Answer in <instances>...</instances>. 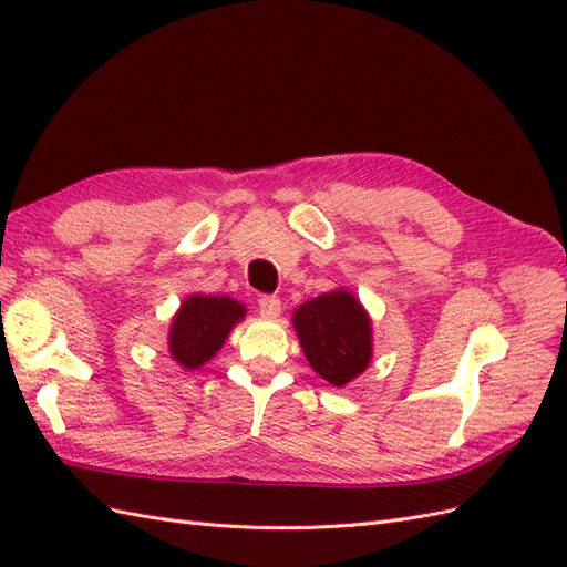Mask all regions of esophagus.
<instances>
[{
    "label": "esophagus",
    "mask_w": 567,
    "mask_h": 567,
    "mask_svg": "<svg viewBox=\"0 0 567 567\" xmlns=\"http://www.w3.org/2000/svg\"><path fill=\"white\" fill-rule=\"evenodd\" d=\"M258 307H260V317L262 319H277V317H280V311H282L280 297H270V295L260 297L258 299Z\"/></svg>",
    "instance_id": "1"
}]
</instances>
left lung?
<instances>
[{
    "instance_id": "left-lung-1",
    "label": "left lung",
    "mask_w": 567,
    "mask_h": 567,
    "mask_svg": "<svg viewBox=\"0 0 567 567\" xmlns=\"http://www.w3.org/2000/svg\"><path fill=\"white\" fill-rule=\"evenodd\" d=\"M292 327L309 365L333 388L353 382L370 365L372 321L360 299L346 287L299 305Z\"/></svg>"
}]
</instances>
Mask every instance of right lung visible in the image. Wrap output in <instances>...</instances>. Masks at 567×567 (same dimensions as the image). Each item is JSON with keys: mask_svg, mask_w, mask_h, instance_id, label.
Masks as SVG:
<instances>
[{"mask_svg": "<svg viewBox=\"0 0 567 567\" xmlns=\"http://www.w3.org/2000/svg\"><path fill=\"white\" fill-rule=\"evenodd\" d=\"M246 319V307L226 295H189L175 311L167 353L183 370H197L221 351L228 333Z\"/></svg>", "mask_w": 567, "mask_h": 567, "instance_id": "obj_1", "label": "right lung"}]
</instances>
